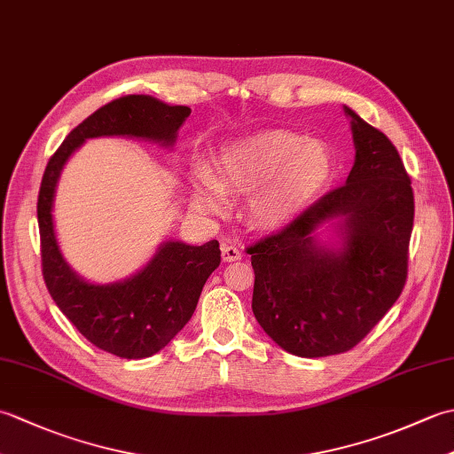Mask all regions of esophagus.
Returning a JSON list of instances; mask_svg holds the SVG:
<instances>
[{"mask_svg": "<svg viewBox=\"0 0 454 454\" xmlns=\"http://www.w3.org/2000/svg\"><path fill=\"white\" fill-rule=\"evenodd\" d=\"M222 259H224L226 263L238 262V259H242V249L232 244H224L222 246Z\"/></svg>", "mask_w": 454, "mask_h": 454, "instance_id": "esophagus-1", "label": "esophagus"}]
</instances>
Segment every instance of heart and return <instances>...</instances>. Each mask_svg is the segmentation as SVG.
<instances>
[{
  "instance_id": "obj_1",
  "label": "heart",
  "mask_w": 454,
  "mask_h": 454,
  "mask_svg": "<svg viewBox=\"0 0 454 454\" xmlns=\"http://www.w3.org/2000/svg\"><path fill=\"white\" fill-rule=\"evenodd\" d=\"M335 158L322 142L286 130H263L222 148L215 177L199 173L195 199L218 207L222 195L249 197L263 226H285L322 195L335 177Z\"/></svg>"
}]
</instances>
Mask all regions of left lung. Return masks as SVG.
<instances>
[{
  "label": "left lung",
  "instance_id": "obj_1",
  "mask_svg": "<svg viewBox=\"0 0 454 454\" xmlns=\"http://www.w3.org/2000/svg\"><path fill=\"white\" fill-rule=\"evenodd\" d=\"M345 113L356 148L349 177L247 247L255 320L285 351L308 359L353 349L398 301L408 278L411 179L387 134L351 109ZM337 215L346 220L340 253L313 239V230Z\"/></svg>",
  "mask_w": 454,
  "mask_h": 454
}]
</instances>
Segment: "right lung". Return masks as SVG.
Returning a JSON list of instances; mask_svg holds the SVG:
<instances>
[{"label": "right lung", "instance_id": "right-lung-1", "mask_svg": "<svg viewBox=\"0 0 454 454\" xmlns=\"http://www.w3.org/2000/svg\"><path fill=\"white\" fill-rule=\"evenodd\" d=\"M189 114V107H171L150 95H124L103 105L52 153L38 191L36 216L48 293L85 340L122 359H144L158 353L183 330L195 312L207 278L220 265L218 242H166L152 262L127 281L85 283L64 262L54 236L52 200L58 176L85 138L137 137L173 144Z\"/></svg>", "mask_w": 454, "mask_h": 454}]
</instances>
